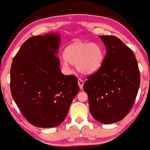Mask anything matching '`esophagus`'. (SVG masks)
<instances>
[{
  "mask_svg": "<svg viewBox=\"0 0 150 150\" xmlns=\"http://www.w3.org/2000/svg\"><path fill=\"white\" fill-rule=\"evenodd\" d=\"M83 83H84L83 80L81 79H78V84H79V88L81 89H83Z\"/></svg>",
  "mask_w": 150,
  "mask_h": 150,
  "instance_id": "34e87169",
  "label": "esophagus"
}]
</instances>
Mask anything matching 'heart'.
I'll return each instance as SVG.
<instances>
[{"label":"heart","mask_w":150,"mask_h":150,"mask_svg":"<svg viewBox=\"0 0 150 150\" xmlns=\"http://www.w3.org/2000/svg\"><path fill=\"white\" fill-rule=\"evenodd\" d=\"M64 57L65 60L62 63L64 67H67L69 62L75 64L79 72L89 75L101 67L104 54L102 47L98 43L75 42L67 47Z\"/></svg>","instance_id":"b5f03b06"}]
</instances>
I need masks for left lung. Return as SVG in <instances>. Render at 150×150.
<instances>
[{
  "label": "left lung",
  "instance_id": "1",
  "mask_svg": "<svg viewBox=\"0 0 150 150\" xmlns=\"http://www.w3.org/2000/svg\"><path fill=\"white\" fill-rule=\"evenodd\" d=\"M106 46L102 64L87 78L83 89L92 117L103 124L118 122L131 110L140 84L137 61L130 48L114 35H100Z\"/></svg>",
  "mask_w": 150,
  "mask_h": 150
}]
</instances>
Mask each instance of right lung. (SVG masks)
<instances>
[{"label":"right lung","instance_id":"add662e5","mask_svg":"<svg viewBox=\"0 0 150 150\" xmlns=\"http://www.w3.org/2000/svg\"><path fill=\"white\" fill-rule=\"evenodd\" d=\"M60 41L59 33L31 37L11 64V95L25 119L38 127L61 125L79 90L77 78L60 69Z\"/></svg>","mask_w":150,"mask_h":150}]
</instances>
